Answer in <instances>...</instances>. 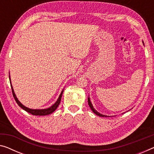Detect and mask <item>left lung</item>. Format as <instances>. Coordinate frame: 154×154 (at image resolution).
<instances>
[{
    "label": "left lung",
    "mask_w": 154,
    "mask_h": 154,
    "mask_svg": "<svg viewBox=\"0 0 154 154\" xmlns=\"http://www.w3.org/2000/svg\"><path fill=\"white\" fill-rule=\"evenodd\" d=\"M143 45H144V42H143ZM88 105H89V107L91 108V109L92 110V112H94V113H95V114H96L97 116H100V117H109V116L103 115V114H102V113H99L98 112H97V111L94 108L93 105H92L91 102V100H90V98H89V96L88 97Z\"/></svg>",
    "instance_id": "obj_1"
}]
</instances>
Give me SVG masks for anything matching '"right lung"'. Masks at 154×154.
<instances>
[{"mask_svg":"<svg viewBox=\"0 0 154 154\" xmlns=\"http://www.w3.org/2000/svg\"><path fill=\"white\" fill-rule=\"evenodd\" d=\"M9 81H10L11 90H12V94H13L14 99H15V100H16V103H17L18 106L22 108L23 109H24L25 111H26L27 112L29 113L32 115H35V116H46V115H49V114H50V113H53L54 111H55L56 109H57V107H58L59 104H60V103L61 98H62V95H63L64 89H63L62 91H61L60 96H59L58 98L57 99V100L56 101V103H54L53 105H51V107H49V108H47V109H30V108H28L27 107H25V105H23V104L21 103L19 100H18V99L17 98V97H16L15 93H14L12 85H11V82L10 75H9Z\"/></svg>","mask_w":154,"mask_h":154,"instance_id":"obj_1","label":"right lung"}]
</instances>
